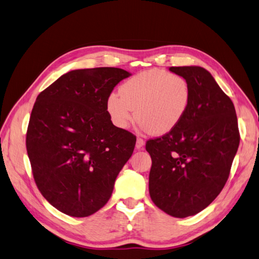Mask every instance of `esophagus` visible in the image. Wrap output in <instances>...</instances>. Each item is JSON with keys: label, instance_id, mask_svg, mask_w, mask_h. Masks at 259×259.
I'll return each instance as SVG.
<instances>
[{"label": "esophagus", "instance_id": "34e87169", "mask_svg": "<svg viewBox=\"0 0 259 259\" xmlns=\"http://www.w3.org/2000/svg\"><path fill=\"white\" fill-rule=\"evenodd\" d=\"M145 146V140L143 138H137L136 141V148L137 149H143V147Z\"/></svg>", "mask_w": 259, "mask_h": 259}]
</instances>
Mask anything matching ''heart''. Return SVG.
<instances>
[{
  "instance_id": "heart-1",
  "label": "heart",
  "mask_w": 259,
  "mask_h": 259,
  "mask_svg": "<svg viewBox=\"0 0 259 259\" xmlns=\"http://www.w3.org/2000/svg\"><path fill=\"white\" fill-rule=\"evenodd\" d=\"M191 89L180 75L164 69H148L121 85L106 101L112 122L126 128L136 119L151 135L170 133L181 123L189 110Z\"/></svg>"
}]
</instances>
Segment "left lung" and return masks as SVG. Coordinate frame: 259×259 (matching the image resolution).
Returning <instances> with one entry per match:
<instances>
[{
	"label": "left lung",
	"mask_w": 259,
	"mask_h": 259,
	"mask_svg": "<svg viewBox=\"0 0 259 259\" xmlns=\"http://www.w3.org/2000/svg\"><path fill=\"white\" fill-rule=\"evenodd\" d=\"M191 89L181 123L149 139V194L156 206L175 218L199 213L226 185L239 147L235 105L212 75L199 66L170 67Z\"/></svg>",
	"instance_id": "obj_1"
}]
</instances>
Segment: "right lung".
<instances>
[{
  "instance_id": "add662e5",
  "label": "right lung",
  "mask_w": 259,
  "mask_h": 259,
  "mask_svg": "<svg viewBox=\"0 0 259 259\" xmlns=\"http://www.w3.org/2000/svg\"><path fill=\"white\" fill-rule=\"evenodd\" d=\"M129 76L114 67L76 69L37 96L27 153L40 193L65 214L89 217L103 207L134 153L136 136L115 126L106 109L115 85Z\"/></svg>"
}]
</instances>
